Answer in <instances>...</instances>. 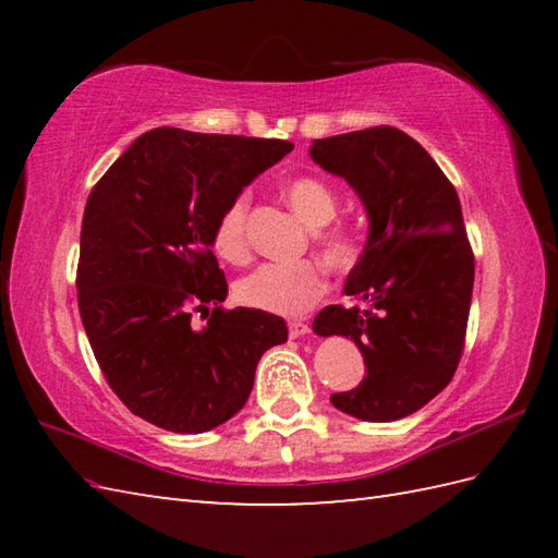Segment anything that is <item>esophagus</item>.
I'll list each match as a JSON object with an SVG mask.
<instances>
[{
  "label": "esophagus",
  "mask_w": 558,
  "mask_h": 558,
  "mask_svg": "<svg viewBox=\"0 0 558 558\" xmlns=\"http://www.w3.org/2000/svg\"><path fill=\"white\" fill-rule=\"evenodd\" d=\"M288 330H290V338H300V336L310 333V326L302 324V322H290Z\"/></svg>",
  "instance_id": "1"
}]
</instances>
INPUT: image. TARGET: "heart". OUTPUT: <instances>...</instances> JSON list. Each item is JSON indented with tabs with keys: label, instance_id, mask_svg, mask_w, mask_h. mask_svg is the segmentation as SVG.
I'll return each instance as SVG.
<instances>
[{
	"label": "heart",
	"instance_id": "heart-1",
	"mask_svg": "<svg viewBox=\"0 0 558 558\" xmlns=\"http://www.w3.org/2000/svg\"><path fill=\"white\" fill-rule=\"evenodd\" d=\"M288 206L304 225L314 230V244L324 264L336 272H350L360 264V236L342 225H328L338 210L336 194L312 174H292L280 182ZM252 194L246 189L232 194L213 225V248L230 264H244L248 258L246 216ZM328 278L316 260L298 264H266L248 272L234 286V298L248 310L278 316H300L324 298Z\"/></svg>",
	"mask_w": 558,
	"mask_h": 558
}]
</instances>
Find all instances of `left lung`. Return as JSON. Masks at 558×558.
<instances>
[{
	"label": "left lung",
	"instance_id": "left-lung-1",
	"mask_svg": "<svg viewBox=\"0 0 558 558\" xmlns=\"http://www.w3.org/2000/svg\"><path fill=\"white\" fill-rule=\"evenodd\" d=\"M316 165L362 198L369 236L345 294L364 306L330 304L316 336H345L366 376L330 402L364 422H393L424 408L453 378L475 286L456 186L417 141L396 126L318 138Z\"/></svg>",
	"mask_w": 558,
	"mask_h": 558
}]
</instances>
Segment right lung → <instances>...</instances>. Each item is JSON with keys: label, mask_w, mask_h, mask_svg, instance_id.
<instances>
[{"label": "right lung", "mask_w": 558, "mask_h": 558, "mask_svg": "<svg viewBox=\"0 0 558 558\" xmlns=\"http://www.w3.org/2000/svg\"><path fill=\"white\" fill-rule=\"evenodd\" d=\"M292 148L160 126L93 186L78 312L110 388L141 420L174 434L216 429L244 408L260 354L288 340L280 316L222 310L228 280L210 246L228 198Z\"/></svg>", "instance_id": "obj_1"}]
</instances>
